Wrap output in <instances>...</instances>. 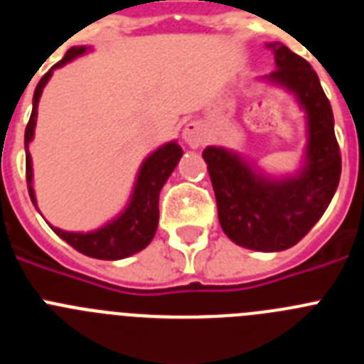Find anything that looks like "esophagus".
I'll return each instance as SVG.
<instances>
[{
  "instance_id": "34e87169",
  "label": "esophagus",
  "mask_w": 364,
  "mask_h": 364,
  "mask_svg": "<svg viewBox=\"0 0 364 364\" xmlns=\"http://www.w3.org/2000/svg\"><path fill=\"white\" fill-rule=\"evenodd\" d=\"M182 138L191 147L202 146L205 142V131L200 122H189V124H186L184 131H182Z\"/></svg>"
}]
</instances>
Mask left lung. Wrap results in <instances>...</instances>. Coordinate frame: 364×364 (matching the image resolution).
<instances>
[{
    "mask_svg": "<svg viewBox=\"0 0 364 364\" xmlns=\"http://www.w3.org/2000/svg\"><path fill=\"white\" fill-rule=\"evenodd\" d=\"M268 47L277 65L268 80L294 92L306 111V162L301 173L282 180L268 178L224 147H205L202 156L224 233L247 250L282 252L295 246L332 202L341 178V151L333 133L332 105L317 73L286 45Z\"/></svg>",
    "mask_w": 364,
    "mask_h": 364,
    "instance_id": "obj_1",
    "label": "left lung"
}]
</instances>
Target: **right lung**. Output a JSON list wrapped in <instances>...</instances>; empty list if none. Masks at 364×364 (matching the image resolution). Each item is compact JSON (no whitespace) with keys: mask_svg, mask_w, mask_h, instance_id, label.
<instances>
[{"mask_svg":"<svg viewBox=\"0 0 364 364\" xmlns=\"http://www.w3.org/2000/svg\"><path fill=\"white\" fill-rule=\"evenodd\" d=\"M85 50L87 47H70L65 56L56 65L50 67L49 73L43 74V78L40 80L36 91H34L31 120H28L27 129H25V153H27L25 154V171H27L28 195H31V200L34 205H36V197H34V189H32V160L31 153H28V144L34 136V127H36L38 102H40L45 83L49 82L53 70L65 65L76 56H82ZM180 156H182V147L176 142L166 144V146L154 151L153 154H149L138 171L136 184H134L127 208L120 217L105 224L104 228L89 231V233H73V231L58 230L54 226L50 228L58 237H62L76 252L92 257V259L118 260L142 252L144 247L153 240L156 226H159L160 189L164 188L166 180L169 178V175L176 167Z\"/></svg>","mask_w":364,"mask_h":364,"instance_id":"right-lung-1","label":"right lung"}]
</instances>
